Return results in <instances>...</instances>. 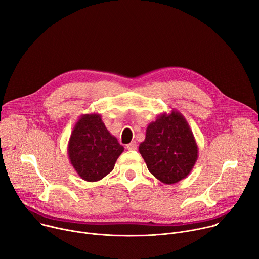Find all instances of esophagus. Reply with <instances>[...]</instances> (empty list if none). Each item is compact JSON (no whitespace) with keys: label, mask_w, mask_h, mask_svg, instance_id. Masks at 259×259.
<instances>
[{"label":"esophagus","mask_w":259,"mask_h":259,"mask_svg":"<svg viewBox=\"0 0 259 259\" xmlns=\"http://www.w3.org/2000/svg\"><path fill=\"white\" fill-rule=\"evenodd\" d=\"M136 147H137L136 141H132V142H130L129 144H127V145H126V149H128L129 151H135V150H136Z\"/></svg>","instance_id":"esophagus-1"}]
</instances>
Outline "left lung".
I'll return each instance as SVG.
<instances>
[{"mask_svg":"<svg viewBox=\"0 0 259 259\" xmlns=\"http://www.w3.org/2000/svg\"><path fill=\"white\" fill-rule=\"evenodd\" d=\"M138 151L147 169L161 182L177 183L193 170L199 156L193 131L181 113L172 109L149 124Z\"/></svg>","mask_w":259,"mask_h":259,"instance_id":"1","label":"left lung"}]
</instances>
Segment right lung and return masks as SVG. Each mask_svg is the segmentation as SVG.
I'll return each instance as SVG.
<instances>
[{
    "label": "right lung",
    "instance_id": "1",
    "mask_svg": "<svg viewBox=\"0 0 259 259\" xmlns=\"http://www.w3.org/2000/svg\"><path fill=\"white\" fill-rule=\"evenodd\" d=\"M124 146L109 133L99 114L82 115L72 128L67 155L78 175L89 182L113 171Z\"/></svg>",
    "mask_w": 259,
    "mask_h": 259
}]
</instances>
